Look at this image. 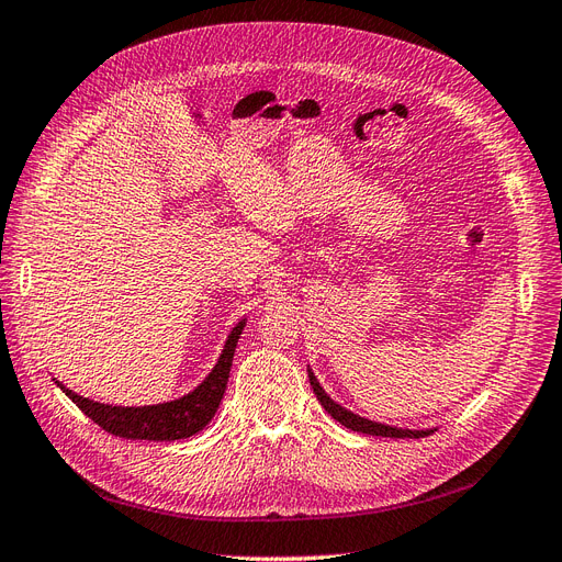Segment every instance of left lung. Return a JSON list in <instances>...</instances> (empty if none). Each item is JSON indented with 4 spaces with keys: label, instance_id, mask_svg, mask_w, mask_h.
I'll list each match as a JSON object with an SVG mask.
<instances>
[{
    "label": "left lung",
    "instance_id": "obj_1",
    "mask_svg": "<svg viewBox=\"0 0 562 562\" xmlns=\"http://www.w3.org/2000/svg\"><path fill=\"white\" fill-rule=\"evenodd\" d=\"M310 382H312V389H314V394H316V398H318V403L326 407V413L333 417V419H337L339 424H342V427H347V429H351V431H359V434H370V436H384V438H424V436H429V434H434V429H424V431H413V429H398V427H386V424H380V422H370V419H366V417H359V415H353L351 411H345L342 405H337L326 391L321 389V384L316 382V378H314V372L310 370Z\"/></svg>",
    "mask_w": 562,
    "mask_h": 562
}]
</instances>
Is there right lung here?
I'll return each instance as SVG.
<instances>
[{
  "instance_id": "right-lung-1",
  "label": "right lung",
  "mask_w": 562,
  "mask_h": 562,
  "mask_svg": "<svg viewBox=\"0 0 562 562\" xmlns=\"http://www.w3.org/2000/svg\"><path fill=\"white\" fill-rule=\"evenodd\" d=\"M246 326V318L236 323L232 328L225 349L220 353L211 375L203 380L190 394L159 405H143V407H122V405H105L91 398L75 394L72 389L56 384L63 389V394L70 398L79 411L91 417L100 429H105L112 436L131 438V440H180L199 434L217 413V405L225 396L229 368L234 359L236 342Z\"/></svg>"
}]
</instances>
